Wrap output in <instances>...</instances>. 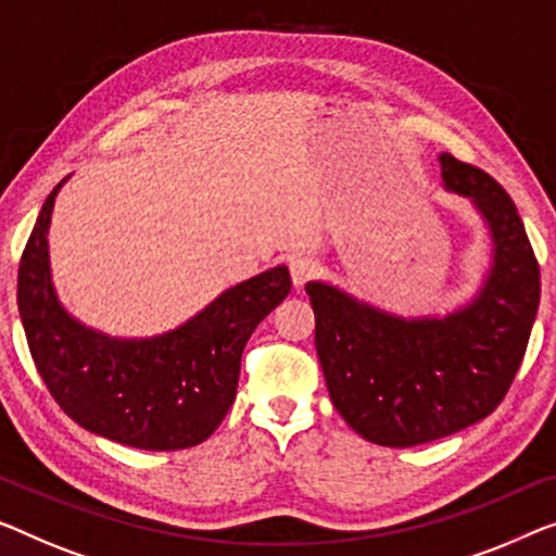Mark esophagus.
I'll list each match as a JSON object with an SVG mask.
<instances>
[{
    "mask_svg": "<svg viewBox=\"0 0 556 556\" xmlns=\"http://www.w3.org/2000/svg\"><path fill=\"white\" fill-rule=\"evenodd\" d=\"M289 275H292L294 287H304L314 275H317V262H312L309 256H294L289 262Z\"/></svg>",
    "mask_w": 556,
    "mask_h": 556,
    "instance_id": "34e87169",
    "label": "esophagus"
}]
</instances>
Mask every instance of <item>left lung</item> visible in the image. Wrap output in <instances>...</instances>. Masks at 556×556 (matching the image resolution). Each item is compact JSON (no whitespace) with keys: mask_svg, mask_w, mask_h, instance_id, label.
Wrapping results in <instances>:
<instances>
[{"mask_svg":"<svg viewBox=\"0 0 556 556\" xmlns=\"http://www.w3.org/2000/svg\"><path fill=\"white\" fill-rule=\"evenodd\" d=\"M446 192L467 197L492 237V264L467 304L400 317L329 281H306L317 357L346 425L382 446L450 437L490 417L509 392L540 306V264L502 185L439 154Z\"/></svg>","mask_w":556,"mask_h":556,"instance_id":"left-lung-1","label":"left lung"}]
</instances>
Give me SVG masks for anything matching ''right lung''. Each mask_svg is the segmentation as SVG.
Listing matches in <instances>:
<instances>
[{
    "label": "right lung",
    "mask_w": 556,
    "mask_h": 556,
    "mask_svg": "<svg viewBox=\"0 0 556 556\" xmlns=\"http://www.w3.org/2000/svg\"><path fill=\"white\" fill-rule=\"evenodd\" d=\"M66 179L41 206L16 279L37 371L56 404L87 432L149 452L204 442L235 402L244 344L292 289L289 269L279 264L239 281L164 334H104L74 319L52 285L47 231Z\"/></svg>",
    "instance_id": "add662e5"
}]
</instances>
